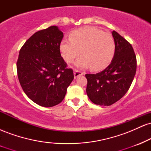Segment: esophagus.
I'll return each mask as SVG.
<instances>
[{
	"instance_id": "34e87169",
	"label": "esophagus",
	"mask_w": 151,
	"mask_h": 151,
	"mask_svg": "<svg viewBox=\"0 0 151 151\" xmlns=\"http://www.w3.org/2000/svg\"><path fill=\"white\" fill-rule=\"evenodd\" d=\"M83 74H84V72H81L80 70H75L74 71V75L75 78H77V77H79V76H80V75H83Z\"/></svg>"
}]
</instances>
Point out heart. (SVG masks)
Here are the masks:
<instances>
[{"label": "heart", "mask_w": 151, "mask_h": 151, "mask_svg": "<svg viewBox=\"0 0 151 151\" xmlns=\"http://www.w3.org/2000/svg\"><path fill=\"white\" fill-rule=\"evenodd\" d=\"M62 56L68 63L81 57L76 62L79 67H91L93 70L106 68L113 59L116 42L113 36L101 29L87 26L70 32V39L62 40L60 45Z\"/></svg>", "instance_id": "heart-1"}]
</instances>
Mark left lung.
<instances>
[{"label":"left lung","mask_w":151,"mask_h":151,"mask_svg":"<svg viewBox=\"0 0 151 151\" xmlns=\"http://www.w3.org/2000/svg\"><path fill=\"white\" fill-rule=\"evenodd\" d=\"M116 51L104 70L85 74L86 93L93 104L110 106L121 99L131 86L136 72V56L132 45L116 31L112 32Z\"/></svg>","instance_id":"1"}]
</instances>
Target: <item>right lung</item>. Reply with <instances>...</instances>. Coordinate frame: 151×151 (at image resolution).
Here are the masks:
<instances>
[{"instance_id":"1","label":"right lung","mask_w":151,"mask_h":151,"mask_svg":"<svg viewBox=\"0 0 151 151\" xmlns=\"http://www.w3.org/2000/svg\"><path fill=\"white\" fill-rule=\"evenodd\" d=\"M63 36L58 27L50 26L32 35L19 52L17 72L20 86L41 106L52 107L62 102L74 79L73 70L67 68L60 53Z\"/></svg>"}]
</instances>
